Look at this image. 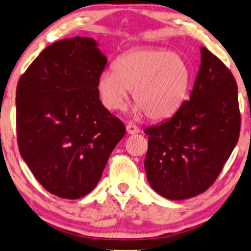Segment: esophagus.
Wrapping results in <instances>:
<instances>
[{"mask_svg": "<svg viewBox=\"0 0 251 251\" xmlns=\"http://www.w3.org/2000/svg\"><path fill=\"white\" fill-rule=\"evenodd\" d=\"M126 131H127L128 134H136L139 133L140 130L134 125V124H127V125H126Z\"/></svg>", "mask_w": 251, "mask_h": 251, "instance_id": "34e87169", "label": "esophagus"}]
</instances>
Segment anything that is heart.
<instances>
[{
    "label": "heart",
    "mask_w": 251,
    "mask_h": 251,
    "mask_svg": "<svg viewBox=\"0 0 251 251\" xmlns=\"http://www.w3.org/2000/svg\"><path fill=\"white\" fill-rule=\"evenodd\" d=\"M191 84V69L174 51L137 49L121 54L114 71H102L96 85L101 102L109 111L123 109L133 90L137 114L164 120L181 108Z\"/></svg>",
    "instance_id": "heart-1"
}]
</instances>
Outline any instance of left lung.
Listing matches in <instances>:
<instances>
[{
  "label": "left lung",
  "instance_id": "8db88e82",
  "mask_svg": "<svg viewBox=\"0 0 251 251\" xmlns=\"http://www.w3.org/2000/svg\"><path fill=\"white\" fill-rule=\"evenodd\" d=\"M188 101L169 120L148 127L144 168L162 197L183 200L216 181L238 142L237 83L224 63L206 48Z\"/></svg>",
  "mask_w": 251,
  "mask_h": 251
}]
</instances>
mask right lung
<instances>
[{
    "label": "right lung",
    "instance_id": "obj_1",
    "mask_svg": "<svg viewBox=\"0 0 251 251\" xmlns=\"http://www.w3.org/2000/svg\"><path fill=\"white\" fill-rule=\"evenodd\" d=\"M106 64L93 38L63 39L33 60L16 87L19 150L41 186L63 199L95 188L126 132L99 96Z\"/></svg>",
    "mask_w": 251,
    "mask_h": 251
}]
</instances>
